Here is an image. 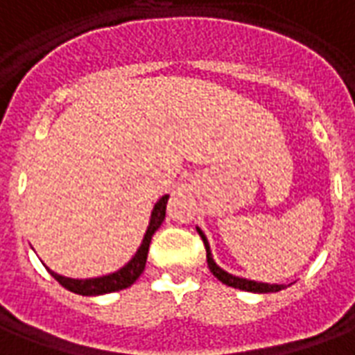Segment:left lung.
I'll return each mask as SVG.
<instances>
[{
    "label": "left lung",
    "instance_id": "obj_1",
    "mask_svg": "<svg viewBox=\"0 0 355 355\" xmlns=\"http://www.w3.org/2000/svg\"><path fill=\"white\" fill-rule=\"evenodd\" d=\"M196 231L202 236L204 245H206V259H208L209 272L214 274L219 282H223L225 286L234 287V289H242V291H252V293H276V291L286 289L284 284H265V282L248 280V278H240V276H234V274H229L227 270H223V268L214 261V255H211V250H209L208 244V238H206V234L202 232V229L196 227Z\"/></svg>",
    "mask_w": 355,
    "mask_h": 355
}]
</instances>
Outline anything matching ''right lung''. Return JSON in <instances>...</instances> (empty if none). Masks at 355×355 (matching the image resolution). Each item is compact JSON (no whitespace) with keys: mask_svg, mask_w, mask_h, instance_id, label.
Masks as SVG:
<instances>
[{"mask_svg":"<svg viewBox=\"0 0 355 355\" xmlns=\"http://www.w3.org/2000/svg\"><path fill=\"white\" fill-rule=\"evenodd\" d=\"M170 195L160 196L155 208L149 217V225H147V231L144 234L141 244L136 250V253L132 255V259L124 266H121L119 270L110 274H103V276H96V278H68V276H62V274L54 272L51 268H46L54 280L58 282L62 287H66L68 291L77 295H87V297H96V295H105L113 293V291H121L130 287L134 282L138 280L141 272L146 270L147 263V253H149V244H151L153 234L157 232L164 217H166V204Z\"/></svg>","mask_w":355,"mask_h":355,"instance_id":"add662e5","label":"right lung"}]
</instances>
